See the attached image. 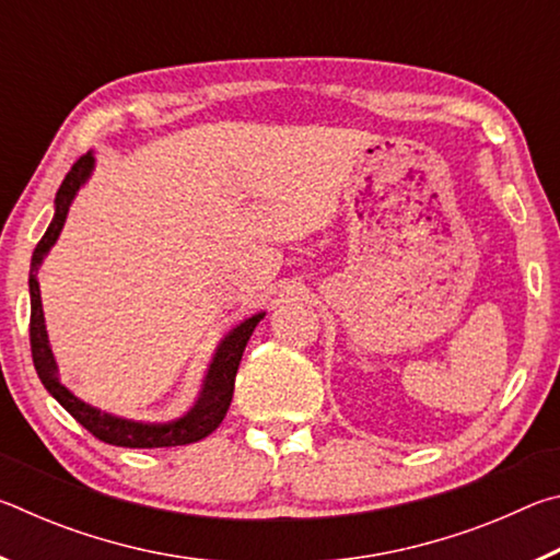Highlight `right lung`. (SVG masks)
<instances>
[{
  "mask_svg": "<svg viewBox=\"0 0 560 560\" xmlns=\"http://www.w3.org/2000/svg\"><path fill=\"white\" fill-rule=\"evenodd\" d=\"M91 173H93V153H86L75 160L73 167L69 170V175L63 177L59 192H56L54 220L49 224V230H46V234L42 236V242L36 244L34 257H32L30 340H32V358H34L36 373H39L46 390L61 402L63 410L69 412L75 422L83 424L93 438L106 444H116V447H130V450H153V447H177V444L205 440L207 434H212L217 428H220L226 410H230V402L234 395V377H236V371H240V360L246 348V340H249V336L254 334V328H257L264 314L246 318L244 324L230 330V336H224V340L212 358L210 371H207L200 397H197L192 410L175 422H167V424L132 422V420H122V417H116V415L101 412L98 407H91L83 400H79V397H75L69 387L59 381V371H56V360L49 348V338H46L42 293H39V281H36V271H39L42 261L46 254H49L54 242L59 240L73 197L79 192V187L86 183Z\"/></svg>",
  "mask_w": 560,
  "mask_h": 560,
  "instance_id": "add662e5",
  "label": "right lung"
}]
</instances>
